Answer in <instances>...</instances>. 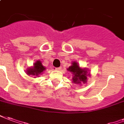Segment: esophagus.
<instances>
[{"label":"esophagus","mask_w":124,"mask_h":124,"mask_svg":"<svg viewBox=\"0 0 124 124\" xmlns=\"http://www.w3.org/2000/svg\"><path fill=\"white\" fill-rule=\"evenodd\" d=\"M55 70H61V67H58V68H56Z\"/></svg>","instance_id":"obj_1"}]
</instances>
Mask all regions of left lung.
Returning <instances> with one entry per match:
<instances>
[{"label": "left lung", "mask_w": 124, "mask_h": 124, "mask_svg": "<svg viewBox=\"0 0 124 124\" xmlns=\"http://www.w3.org/2000/svg\"><path fill=\"white\" fill-rule=\"evenodd\" d=\"M68 70L71 71L72 74H74V78H73V81L76 83H81V81L83 83L86 82L87 79V71L85 70L81 69L78 64V63L74 62L72 63V65L68 68Z\"/></svg>", "instance_id": "8db88e82"}]
</instances>
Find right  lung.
<instances>
[{"instance_id": "1", "label": "right lung", "mask_w": 124, "mask_h": 124, "mask_svg": "<svg viewBox=\"0 0 124 124\" xmlns=\"http://www.w3.org/2000/svg\"><path fill=\"white\" fill-rule=\"evenodd\" d=\"M45 70V68L42 65L41 61L37 60L33 65V68H29L27 70V74L31 76H38Z\"/></svg>"}]
</instances>
